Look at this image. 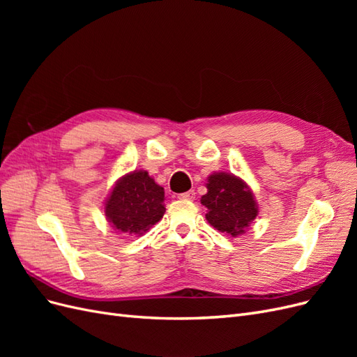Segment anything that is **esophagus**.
Wrapping results in <instances>:
<instances>
[{"mask_svg":"<svg viewBox=\"0 0 357 357\" xmlns=\"http://www.w3.org/2000/svg\"><path fill=\"white\" fill-rule=\"evenodd\" d=\"M178 198H180V199H186V201H193V199H195V192H193V190H188V192H185V193H180Z\"/></svg>","mask_w":357,"mask_h":357,"instance_id":"esophagus-1","label":"esophagus"}]
</instances>
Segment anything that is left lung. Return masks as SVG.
Masks as SVG:
<instances>
[{"instance_id": "obj_1", "label": "left lung", "mask_w": 357, "mask_h": 357, "mask_svg": "<svg viewBox=\"0 0 357 357\" xmlns=\"http://www.w3.org/2000/svg\"><path fill=\"white\" fill-rule=\"evenodd\" d=\"M207 189L201 198V204L208 208L205 219L226 235H243L257 215V204L250 188L234 174L214 172L208 177Z\"/></svg>"}]
</instances>
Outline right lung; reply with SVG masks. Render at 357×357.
<instances>
[{
  "label": "right lung",
  "instance_id": "right-lung-1",
  "mask_svg": "<svg viewBox=\"0 0 357 357\" xmlns=\"http://www.w3.org/2000/svg\"><path fill=\"white\" fill-rule=\"evenodd\" d=\"M164 188L156 185L147 171H134L116 183L105 201V218L114 229L142 235L165 213Z\"/></svg>",
  "mask_w": 357,
  "mask_h": 357
}]
</instances>
